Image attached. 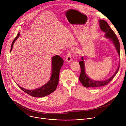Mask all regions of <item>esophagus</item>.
<instances>
[{"label":"esophagus","instance_id":"obj_1","mask_svg":"<svg viewBox=\"0 0 126 126\" xmlns=\"http://www.w3.org/2000/svg\"><path fill=\"white\" fill-rule=\"evenodd\" d=\"M66 61L67 62H70L72 61V56L70 52H68L66 57Z\"/></svg>","mask_w":126,"mask_h":126}]
</instances>
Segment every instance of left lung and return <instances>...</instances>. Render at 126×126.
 <instances>
[{"instance_id":"left-lung-1","label":"left lung","mask_w":126,"mask_h":126,"mask_svg":"<svg viewBox=\"0 0 126 126\" xmlns=\"http://www.w3.org/2000/svg\"><path fill=\"white\" fill-rule=\"evenodd\" d=\"M99 24H100V27L101 29L105 33V36L107 38H109L110 40L113 42V43L114 44L115 46L116 50L117 51L118 55L120 56V42L117 37L116 36L115 32L110 28L109 24H108V23L106 21L104 20H100ZM81 59H82V60L79 61V62L81 67V73L79 76V80L81 82L83 86L87 88L98 87H101V86H103L107 85L111 82V81H112V80L116 76V75L118 73L119 67H120V63H119V65H118V67L115 72V73L109 79L105 81H95L92 79H91L87 75L85 72V65L83 57H82Z\"/></svg>"}]
</instances>
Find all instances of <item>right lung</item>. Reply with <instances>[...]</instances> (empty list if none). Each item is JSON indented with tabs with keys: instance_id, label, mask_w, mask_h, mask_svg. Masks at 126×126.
I'll return each instance as SVG.
<instances>
[{
	"instance_id": "obj_1",
	"label": "right lung",
	"mask_w": 126,
	"mask_h": 126,
	"mask_svg": "<svg viewBox=\"0 0 126 126\" xmlns=\"http://www.w3.org/2000/svg\"><path fill=\"white\" fill-rule=\"evenodd\" d=\"M19 35L20 33L17 34V36L14 39L11 45L10 51H11L12 49L13 45L15 41L19 37ZM63 62L64 61L63 59L58 55L54 56L52 58V74L50 79L43 86L39 88L33 90H29L24 89L18 85V86L24 92L32 97L38 98L43 97L51 94L56 89L59 82L60 70L61 67L63 65Z\"/></svg>"
}]
</instances>
